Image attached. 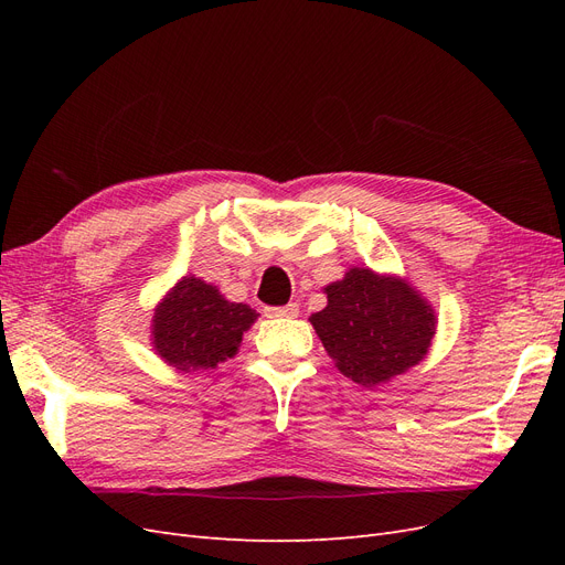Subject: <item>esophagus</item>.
Instances as JSON below:
<instances>
[{
  "label": "esophagus",
  "mask_w": 565,
  "mask_h": 565,
  "mask_svg": "<svg viewBox=\"0 0 565 565\" xmlns=\"http://www.w3.org/2000/svg\"><path fill=\"white\" fill-rule=\"evenodd\" d=\"M268 318H297L299 316V303H287V306H268L266 309Z\"/></svg>",
  "instance_id": "1"
}]
</instances>
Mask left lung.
<instances>
[{"label":"left lung","mask_w":565,"mask_h":565,"mask_svg":"<svg viewBox=\"0 0 565 565\" xmlns=\"http://www.w3.org/2000/svg\"><path fill=\"white\" fill-rule=\"evenodd\" d=\"M324 295L328 306L309 320L339 372L355 384H384L429 351L436 313L409 282L351 268Z\"/></svg>","instance_id":"obj_1"}]
</instances>
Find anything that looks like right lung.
Returning <instances> with one entry per match:
<instances>
[{"mask_svg":"<svg viewBox=\"0 0 565 565\" xmlns=\"http://www.w3.org/2000/svg\"><path fill=\"white\" fill-rule=\"evenodd\" d=\"M247 303L224 299L214 285L181 278L152 316V347L181 372L210 370L237 353L243 332L256 320Z\"/></svg>","mask_w":565,"mask_h":565,"instance_id":"obj_1","label":"right lung"}]
</instances>
